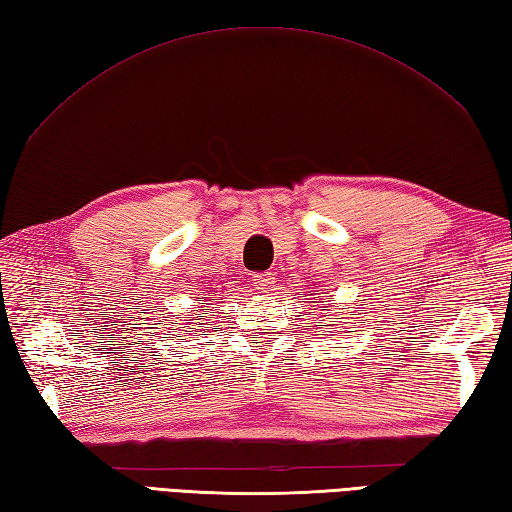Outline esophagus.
Returning <instances> with one entry per match:
<instances>
[{"label":"esophagus","instance_id":"obj_1","mask_svg":"<svg viewBox=\"0 0 512 512\" xmlns=\"http://www.w3.org/2000/svg\"><path fill=\"white\" fill-rule=\"evenodd\" d=\"M254 285L256 289H260V292H272L274 285H276V278L272 272H260V274H254Z\"/></svg>","mask_w":512,"mask_h":512}]
</instances>
